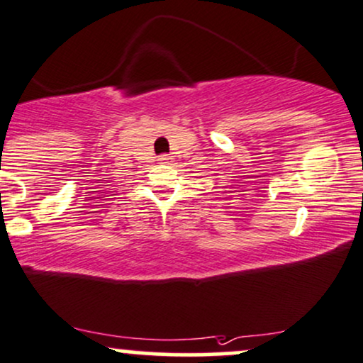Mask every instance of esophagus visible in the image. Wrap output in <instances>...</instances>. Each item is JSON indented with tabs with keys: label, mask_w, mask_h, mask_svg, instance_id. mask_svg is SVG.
Returning a JSON list of instances; mask_svg holds the SVG:
<instances>
[{
	"label": "esophagus",
	"mask_w": 363,
	"mask_h": 363,
	"mask_svg": "<svg viewBox=\"0 0 363 363\" xmlns=\"http://www.w3.org/2000/svg\"><path fill=\"white\" fill-rule=\"evenodd\" d=\"M158 161H160L161 164H169V163H172V158H169L168 155H161L160 158H158Z\"/></svg>",
	"instance_id": "34e87169"
}]
</instances>
